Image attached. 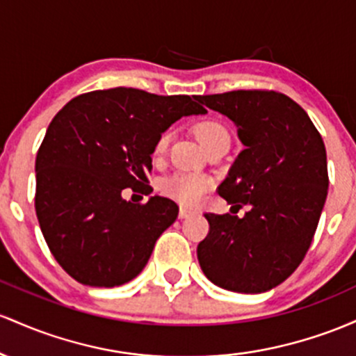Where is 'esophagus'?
Wrapping results in <instances>:
<instances>
[{
    "label": "esophagus",
    "instance_id": "esophagus-1",
    "mask_svg": "<svg viewBox=\"0 0 356 356\" xmlns=\"http://www.w3.org/2000/svg\"><path fill=\"white\" fill-rule=\"evenodd\" d=\"M191 215H195V211H191L188 209H179V213H178L179 218H188Z\"/></svg>",
    "mask_w": 356,
    "mask_h": 356
}]
</instances>
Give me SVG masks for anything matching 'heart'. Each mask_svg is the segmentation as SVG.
<instances>
[{
    "label": "heart",
    "instance_id": "heart-1",
    "mask_svg": "<svg viewBox=\"0 0 356 356\" xmlns=\"http://www.w3.org/2000/svg\"><path fill=\"white\" fill-rule=\"evenodd\" d=\"M198 141L202 143L203 147L210 146L211 143L218 141L222 138H229V133L220 122L217 121H202L195 127ZM171 134L163 133L156 141V153H165L170 145ZM163 193L166 197L177 200L183 205H195L202 200L203 195L211 188V179L205 175L200 173H175L171 177H166L159 185Z\"/></svg>",
    "mask_w": 356,
    "mask_h": 356
}]
</instances>
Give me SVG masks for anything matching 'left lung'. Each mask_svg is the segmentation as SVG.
<instances>
[{"label": "left lung", "mask_w": 356, "mask_h": 356, "mask_svg": "<svg viewBox=\"0 0 356 356\" xmlns=\"http://www.w3.org/2000/svg\"><path fill=\"white\" fill-rule=\"evenodd\" d=\"M195 99L237 127L243 149L218 193L232 208L251 207L242 219L205 213L210 232L198 243L200 267L222 289L266 293L298 269L314 237L328 195L325 143L306 111L279 92Z\"/></svg>", "instance_id": "8db88e82"}]
</instances>
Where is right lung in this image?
<instances>
[{
    "instance_id": "1",
    "label": "right lung",
    "mask_w": 356,
    "mask_h": 356,
    "mask_svg": "<svg viewBox=\"0 0 356 356\" xmlns=\"http://www.w3.org/2000/svg\"><path fill=\"white\" fill-rule=\"evenodd\" d=\"M195 95H156L115 87L79 95L47 129L35 173V210L50 252L81 284H126L145 269L178 205L149 195L147 173L158 138L178 119L205 114Z\"/></svg>"
}]
</instances>
